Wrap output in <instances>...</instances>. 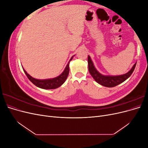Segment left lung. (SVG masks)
<instances>
[{
  "mask_svg": "<svg viewBox=\"0 0 148 148\" xmlns=\"http://www.w3.org/2000/svg\"><path fill=\"white\" fill-rule=\"evenodd\" d=\"M88 62L89 71L92 76V77L95 79L97 83L102 85V86L109 88H112L117 86L118 84L122 83L127 79H128L133 72L136 65V63H135L132 69L128 73L124 75L119 76H105L98 72L95 66H94L91 58L89 56L88 57Z\"/></svg>",
  "mask_w": 148,
  "mask_h": 148,
  "instance_id": "8db88e82",
  "label": "left lung"
}]
</instances>
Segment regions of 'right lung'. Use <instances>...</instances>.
Instances as JSON below:
<instances>
[{
  "mask_svg": "<svg viewBox=\"0 0 148 148\" xmlns=\"http://www.w3.org/2000/svg\"><path fill=\"white\" fill-rule=\"evenodd\" d=\"M73 57L71 58L70 60H72ZM69 62L68 64L66 65L64 71L62 72V73L59 75V77L56 78H52V79H37L33 78L32 77L27 73V72L24 70L23 71L25 73L26 75L27 76L28 78L30 80V81L32 82L35 86H36L42 89H56L60 87L61 85L63 84L65 80L68 77L69 73Z\"/></svg>",
  "mask_w": 148,
  "mask_h": 148,
  "instance_id": "obj_1",
  "label": "right lung"
}]
</instances>
